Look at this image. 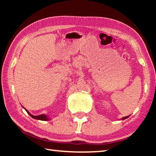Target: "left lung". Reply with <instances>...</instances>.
<instances>
[{
	"label": "left lung",
	"mask_w": 156,
	"mask_h": 156,
	"mask_svg": "<svg viewBox=\"0 0 156 156\" xmlns=\"http://www.w3.org/2000/svg\"><path fill=\"white\" fill-rule=\"evenodd\" d=\"M129 115H128V116H126V117H124V118H122V119H123V120H124V119H125V118H126L127 117H129Z\"/></svg>",
	"instance_id": "obj_1"
}]
</instances>
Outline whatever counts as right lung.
<instances>
[{
	"mask_svg": "<svg viewBox=\"0 0 156 156\" xmlns=\"http://www.w3.org/2000/svg\"><path fill=\"white\" fill-rule=\"evenodd\" d=\"M29 114H30L31 117H32L33 118H34V119H36V120H44V121H47V120H49V118L47 117V116L45 115H40L38 116H35V115H31V113L27 112Z\"/></svg>",
	"mask_w": 156,
	"mask_h": 156,
	"instance_id": "right-lung-1",
	"label": "right lung"
}]
</instances>
